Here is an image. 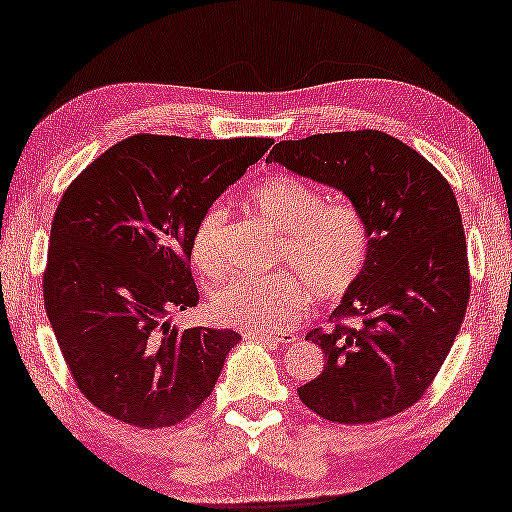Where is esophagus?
<instances>
[{
  "mask_svg": "<svg viewBox=\"0 0 512 512\" xmlns=\"http://www.w3.org/2000/svg\"><path fill=\"white\" fill-rule=\"evenodd\" d=\"M245 340H258L265 342V345H288V342L295 340L292 333H265V331H245Z\"/></svg>",
  "mask_w": 512,
  "mask_h": 512,
  "instance_id": "34e87169",
  "label": "esophagus"
}]
</instances>
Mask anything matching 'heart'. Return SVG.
<instances>
[{
    "label": "heart",
    "instance_id": "obj_1",
    "mask_svg": "<svg viewBox=\"0 0 512 512\" xmlns=\"http://www.w3.org/2000/svg\"><path fill=\"white\" fill-rule=\"evenodd\" d=\"M251 204L281 231L279 261L290 270L238 276L211 295L217 322L249 331H281L317 301L340 299L363 274L370 233L363 213L345 199L324 201L320 188L295 174H270L251 190ZM226 208L208 206L192 231L190 249L208 276L226 270Z\"/></svg>",
    "mask_w": 512,
    "mask_h": 512
}]
</instances>
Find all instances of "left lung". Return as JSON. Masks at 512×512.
<instances>
[{"label":"left lung","instance_id":"obj_1","mask_svg":"<svg viewBox=\"0 0 512 512\" xmlns=\"http://www.w3.org/2000/svg\"><path fill=\"white\" fill-rule=\"evenodd\" d=\"M338 188L365 217L363 274L313 329L324 370L299 399L338 424H370L420 401L454 345L469 301L467 245L447 179L383 131L281 140L265 163ZM345 319H356L347 325Z\"/></svg>","mask_w":512,"mask_h":512}]
</instances>
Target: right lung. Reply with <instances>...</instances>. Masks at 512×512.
Instances as JSON below:
<instances>
[{
    "mask_svg": "<svg viewBox=\"0 0 512 512\" xmlns=\"http://www.w3.org/2000/svg\"><path fill=\"white\" fill-rule=\"evenodd\" d=\"M272 138L138 133L63 192L49 233L45 308L74 383L124 424L163 429L204 404L240 335L170 324L197 306L195 224Z\"/></svg>",
    "mask_w": 512,
    "mask_h": 512,
    "instance_id": "add662e5",
    "label": "right lung"
}]
</instances>
